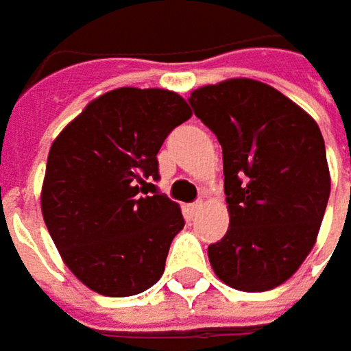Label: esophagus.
Wrapping results in <instances>:
<instances>
[{
	"label": "esophagus",
	"instance_id": "esophagus-1",
	"mask_svg": "<svg viewBox=\"0 0 351 351\" xmlns=\"http://www.w3.org/2000/svg\"><path fill=\"white\" fill-rule=\"evenodd\" d=\"M203 209V201H197L193 205H189V210H191V215H197L199 210Z\"/></svg>",
	"mask_w": 351,
	"mask_h": 351
}]
</instances>
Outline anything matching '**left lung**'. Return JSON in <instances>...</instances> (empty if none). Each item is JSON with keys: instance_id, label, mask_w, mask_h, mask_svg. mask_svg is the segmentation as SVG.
I'll return each mask as SVG.
<instances>
[{"instance_id": "left-lung-1", "label": "left lung", "mask_w": 351, "mask_h": 351, "mask_svg": "<svg viewBox=\"0 0 351 351\" xmlns=\"http://www.w3.org/2000/svg\"><path fill=\"white\" fill-rule=\"evenodd\" d=\"M189 103L223 146L230 224L209 246L210 267L232 289H274L306 260L324 219L322 132L297 103L250 77L193 89Z\"/></svg>"}]
</instances>
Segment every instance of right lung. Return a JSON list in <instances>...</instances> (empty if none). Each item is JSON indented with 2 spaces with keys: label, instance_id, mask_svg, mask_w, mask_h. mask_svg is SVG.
Returning a JSON list of instances; mask_svg holds the SVG:
<instances>
[{
  "label": "right lung",
  "instance_id": "add662e5",
  "mask_svg": "<svg viewBox=\"0 0 351 351\" xmlns=\"http://www.w3.org/2000/svg\"><path fill=\"white\" fill-rule=\"evenodd\" d=\"M191 115L176 91L119 88L89 101L52 142L40 210L62 262L88 289L130 297L164 274L183 215L144 187L158 180L166 136Z\"/></svg>",
  "mask_w": 351,
  "mask_h": 351
}]
</instances>
